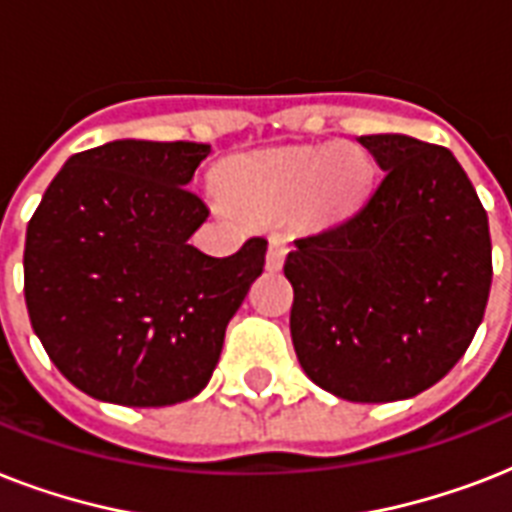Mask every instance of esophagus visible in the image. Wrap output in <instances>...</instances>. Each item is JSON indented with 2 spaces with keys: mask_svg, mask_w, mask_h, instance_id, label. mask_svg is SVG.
<instances>
[{
  "mask_svg": "<svg viewBox=\"0 0 512 512\" xmlns=\"http://www.w3.org/2000/svg\"><path fill=\"white\" fill-rule=\"evenodd\" d=\"M289 252V244L284 236H271V244H268V257H265V265H268V271H281V265H284V257Z\"/></svg>",
  "mask_w": 512,
  "mask_h": 512,
  "instance_id": "obj_1",
  "label": "esophagus"
}]
</instances>
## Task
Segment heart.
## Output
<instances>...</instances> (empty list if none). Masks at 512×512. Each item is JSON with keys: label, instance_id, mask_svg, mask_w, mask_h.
<instances>
[{"label": "heart", "instance_id": "heart-1", "mask_svg": "<svg viewBox=\"0 0 512 512\" xmlns=\"http://www.w3.org/2000/svg\"><path fill=\"white\" fill-rule=\"evenodd\" d=\"M372 164L356 146H305L247 156L231 167L228 185L249 204L308 199L321 215L348 212L369 183Z\"/></svg>", "mask_w": 512, "mask_h": 512}]
</instances>
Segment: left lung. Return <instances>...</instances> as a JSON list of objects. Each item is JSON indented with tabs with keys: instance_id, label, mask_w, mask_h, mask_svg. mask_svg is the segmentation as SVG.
<instances>
[{
	"instance_id": "left-lung-1",
	"label": "left lung",
	"mask_w": 512,
	"mask_h": 512,
	"mask_svg": "<svg viewBox=\"0 0 512 512\" xmlns=\"http://www.w3.org/2000/svg\"><path fill=\"white\" fill-rule=\"evenodd\" d=\"M358 143L382 177L350 217L287 255L289 329L319 388L358 404L412 398L468 350L492 287L489 217L452 151L409 135Z\"/></svg>"
}]
</instances>
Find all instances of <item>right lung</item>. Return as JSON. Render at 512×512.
I'll list each match as a JSON object with an SVG mask.
<instances>
[{
    "instance_id": "obj_1",
    "label": "right lung",
    "mask_w": 512,
    "mask_h": 512,
    "mask_svg": "<svg viewBox=\"0 0 512 512\" xmlns=\"http://www.w3.org/2000/svg\"><path fill=\"white\" fill-rule=\"evenodd\" d=\"M207 156L204 143L114 140L71 156L44 191L23 252L28 319L87 396L170 406L215 372L268 241L228 257L188 241L209 217L185 188Z\"/></svg>"
}]
</instances>
